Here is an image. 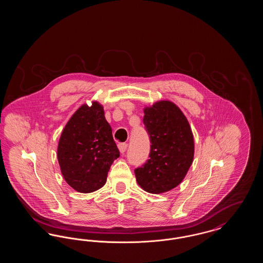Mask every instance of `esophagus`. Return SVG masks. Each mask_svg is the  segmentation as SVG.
Segmentation results:
<instances>
[{
  "mask_svg": "<svg viewBox=\"0 0 263 263\" xmlns=\"http://www.w3.org/2000/svg\"><path fill=\"white\" fill-rule=\"evenodd\" d=\"M127 147H128V145H127L126 143H120V144H118V148H119V151H120L121 153H124V152L127 150Z\"/></svg>",
  "mask_w": 263,
  "mask_h": 263,
  "instance_id": "obj_1",
  "label": "esophagus"
}]
</instances>
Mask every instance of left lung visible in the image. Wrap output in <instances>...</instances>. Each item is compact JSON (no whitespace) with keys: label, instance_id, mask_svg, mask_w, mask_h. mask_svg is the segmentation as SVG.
I'll return each instance as SVG.
<instances>
[{"label":"left lung","instance_id":"obj_1","mask_svg":"<svg viewBox=\"0 0 263 263\" xmlns=\"http://www.w3.org/2000/svg\"><path fill=\"white\" fill-rule=\"evenodd\" d=\"M150 138L147 162L135 168L138 184L158 194L176 187L193 162L194 141L186 117L175 103L161 100L144 109Z\"/></svg>","mask_w":263,"mask_h":263}]
</instances>
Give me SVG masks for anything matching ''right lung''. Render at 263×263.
Returning <instances> with one entry per match:
<instances>
[{"instance_id":"add662e5","label":"right lung","mask_w":263,"mask_h":263,"mask_svg":"<svg viewBox=\"0 0 263 263\" xmlns=\"http://www.w3.org/2000/svg\"><path fill=\"white\" fill-rule=\"evenodd\" d=\"M119 156L103 107L97 101L82 105L65 126L58 144V162L67 183L82 193L100 189Z\"/></svg>"}]
</instances>
